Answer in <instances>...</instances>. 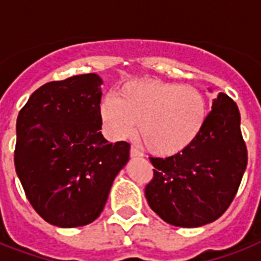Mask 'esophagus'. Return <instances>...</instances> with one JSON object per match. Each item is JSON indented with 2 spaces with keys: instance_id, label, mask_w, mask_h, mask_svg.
Returning a JSON list of instances; mask_svg holds the SVG:
<instances>
[{
  "instance_id": "esophagus-1",
  "label": "esophagus",
  "mask_w": 261,
  "mask_h": 261,
  "mask_svg": "<svg viewBox=\"0 0 261 261\" xmlns=\"http://www.w3.org/2000/svg\"><path fill=\"white\" fill-rule=\"evenodd\" d=\"M130 155L133 157V159H135V157H141V155H142V153H141V151H139L137 147L133 146L130 149Z\"/></svg>"
}]
</instances>
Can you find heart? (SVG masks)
Masks as SVG:
<instances>
[{"label": "heart", "mask_w": 261, "mask_h": 261, "mask_svg": "<svg viewBox=\"0 0 261 261\" xmlns=\"http://www.w3.org/2000/svg\"><path fill=\"white\" fill-rule=\"evenodd\" d=\"M107 133L130 138L138 124L143 143L154 154L171 157L198 139L207 120V101L199 89L159 80H130L100 107Z\"/></svg>", "instance_id": "1"}]
</instances>
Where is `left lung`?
Listing matches in <instances>:
<instances>
[{
    "label": "left lung",
    "mask_w": 261,
    "mask_h": 261,
    "mask_svg": "<svg viewBox=\"0 0 261 261\" xmlns=\"http://www.w3.org/2000/svg\"><path fill=\"white\" fill-rule=\"evenodd\" d=\"M240 122L237 104L218 93L203 131L187 150L150 157L155 169L145 195L160 218L173 226L199 227L227 210L248 163Z\"/></svg>",
    "instance_id": "left-lung-1"
}]
</instances>
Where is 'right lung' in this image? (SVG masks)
Instances as JSON below:
<instances>
[{"mask_svg": "<svg viewBox=\"0 0 261 261\" xmlns=\"http://www.w3.org/2000/svg\"><path fill=\"white\" fill-rule=\"evenodd\" d=\"M102 80L94 73L44 84L18 112L14 167L35 211L58 227L93 222L130 145L101 134Z\"/></svg>", "mask_w": 261, "mask_h": 261, "instance_id": "1", "label": "right lung"}]
</instances>
